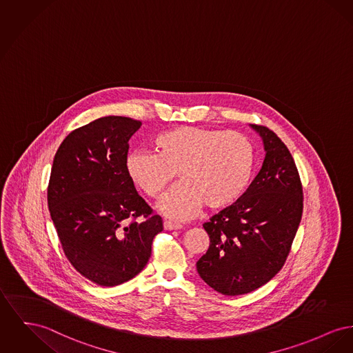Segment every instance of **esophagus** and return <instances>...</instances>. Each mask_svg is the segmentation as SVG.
I'll use <instances>...</instances> for the list:
<instances>
[{
  "mask_svg": "<svg viewBox=\"0 0 353 353\" xmlns=\"http://www.w3.org/2000/svg\"><path fill=\"white\" fill-rule=\"evenodd\" d=\"M164 228L166 230H173V229H181L183 225L177 224V223H170V221H164Z\"/></svg>",
  "mask_w": 353,
  "mask_h": 353,
  "instance_id": "1",
  "label": "esophagus"
}]
</instances>
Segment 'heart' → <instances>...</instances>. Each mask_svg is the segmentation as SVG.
Wrapping results in <instances>:
<instances>
[{"instance_id": "obj_1", "label": "heart", "mask_w": 353, "mask_h": 353, "mask_svg": "<svg viewBox=\"0 0 353 353\" xmlns=\"http://www.w3.org/2000/svg\"><path fill=\"white\" fill-rule=\"evenodd\" d=\"M156 153L132 152L126 159L130 180L145 194H163L174 173L181 183L159 204L169 219L185 220L205 205L223 209L237 201L248 188L254 149L247 136L233 130L177 126L154 139Z\"/></svg>"}]
</instances>
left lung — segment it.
<instances>
[{"instance_id": "8db88e82", "label": "left lung", "mask_w": 353, "mask_h": 353, "mask_svg": "<svg viewBox=\"0 0 353 353\" xmlns=\"http://www.w3.org/2000/svg\"><path fill=\"white\" fill-rule=\"evenodd\" d=\"M263 139L265 159L243 196L203 224L207 253L200 277L225 296L245 294L283 268L303 214V185L287 145L267 126L252 125Z\"/></svg>"}]
</instances>
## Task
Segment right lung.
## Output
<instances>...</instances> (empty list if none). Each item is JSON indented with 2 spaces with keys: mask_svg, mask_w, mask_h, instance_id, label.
I'll list each match as a JSON object with an SVG mask.
<instances>
[{
  "mask_svg": "<svg viewBox=\"0 0 353 353\" xmlns=\"http://www.w3.org/2000/svg\"><path fill=\"white\" fill-rule=\"evenodd\" d=\"M141 121L108 116L70 132L53 160L48 207L73 268L101 287L139 274L163 220L126 170L129 139Z\"/></svg>",
  "mask_w": 353,
  "mask_h": 353,
  "instance_id": "obj_1",
  "label": "right lung"
}]
</instances>
